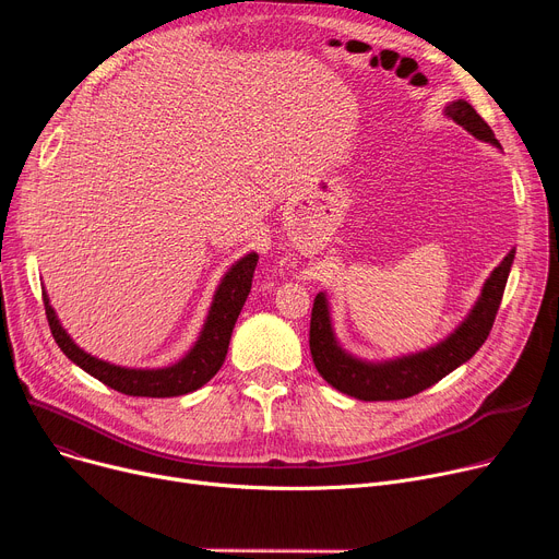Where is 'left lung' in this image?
Wrapping results in <instances>:
<instances>
[{"mask_svg": "<svg viewBox=\"0 0 559 559\" xmlns=\"http://www.w3.org/2000/svg\"><path fill=\"white\" fill-rule=\"evenodd\" d=\"M444 115L474 138L501 150V142L496 140L489 124L468 102H451L444 108ZM512 260L514 249L489 274L478 301L449 337L417 350V354H405L376 362L348 354L340 344L333 329L329 295L319 292L310 317V354L317 371L329 385L360 401H399L428 390L437 380H442L468 358H474L476 350L485 344L493 326L498 306H501L503 299Z\"/></svg>", "mask_w": 559, "mask_h": 559, "instance_id": "1", "label": "left lung"}]
</instances>
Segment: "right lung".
<instances>
[{
  "label": "right lung",
  "mask_w": 559,
  "mask_h": 559,
  "mask_svg": "<svg viewBox=\"0 0 559 559\" xmlns=\"http://www.w3.org/2000/svg\"><path fill=\"white\" fill-rule=\"evenodd\" d=\"M255 264H258L255 251L242 255L240 260H235L230 264L228 272L222 276L215 289L213 304L209 308V314L203 319V326L199 331L197 342L190 346V350L183 358H179L167 367H154V369L122 367V365H112L85 354V350L68 335L61 319L56 317V310L49 304L47 292H43L49 329L63 354L85 373L102 380V383L108 385L110 390H117L129 396H150V399L183 396L209 383V380L224 365L235 321H238V314L251 292Z\"/></svg>",
  "instance_id": "1"
}]
</instances>
